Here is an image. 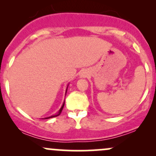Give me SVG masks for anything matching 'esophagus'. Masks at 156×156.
<instances>
[{
  "mask_svg": "<svg viewBox=\"0 0 156 156\" xmlns=\"http://www.w3.org/2000/svg\"><path fill=\"white\" fill-rule=\"evenodd\" d=\"M83 76H84V75H83Z\"/></svg>",
  "mask_w": 156,
  "mask_h": 156,
  "instance_id": "34e87169",
  "label": "esophagus"
}]
</instances>
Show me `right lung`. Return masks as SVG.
I'll use <instances>...</instances> for the list:
<instances>
[{"label":"right lung","mask_w":156,"mask_h":156,"mask_svg":"<svg viewBox=\"0 0 156 156\" xmlns=\"http://www.w3.org/2000/svg\"><path fill=\"white\" fill-rule=\"evenodd\" d=\"M67 88H68V87H67ZM66 91H67V89H66ZM64 105H65V102H64L63 103V104H62V107L60 108V109H59V111L58 112V113L56 115H52V116H50V117H48V118H45L44 119H50V118H53V117H56V116H58V115H60V113L62 112V108H63V107H64Z\"/></svg>","instance_id":"right-lung-1"}]
</instances>
